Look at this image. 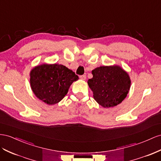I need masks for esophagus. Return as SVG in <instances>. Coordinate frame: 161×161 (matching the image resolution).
Returning a JSON list of instances; mask_svg holds the SVG:
<instances>
[{"label": "esophagus", "instance_id": "obj_1", "mask_svg": "<svg viewBox=\"0 0 161 161\" xmlns=\"http://www.w3.org/2000/svg\"><path fill=\"white\" fill-rule=\"evenodd\" d=\"M80 79H82V80H85L86 79V75H80Z\"/></svg>", "mask_w": 161, "mask_h": 161}]
</instances>
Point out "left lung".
<instances>
[{"mask_svg":"<svg viewBox=\"0 0 161 161\" xmlns=\"http://www.w3.org/2000/svg\"><path fill=\"white\" fill-rule=\"evenodd\" d=\"M88 85L99 105L110 108L118 105L127 96L131 85L128 74L118 66H100L92 70Z\"/></svg>","mask_w":161,"mask_h":161,"instance_id":"left-lung-1","label":"left lung"}]
</instances>
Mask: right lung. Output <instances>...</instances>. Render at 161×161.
Wrapping results in <instances>:
<instances>
[{
	"mask_svg": "<svg viewBox=\"0 0 161 161\" xmlns=\"http://www.w3.org/2000/svg\"><path fill=\"white\" fill-rule=\"evenodd\" d=\"M30 85L36 96L49 105L59 102L79 76L61 64H42L30 72Z\"/></svg>",
	"mask_w": 161,
	"mask_h": 161,
	"instance_id": "right-lung-1",
	"label": "right lung"
}]
</instances>
